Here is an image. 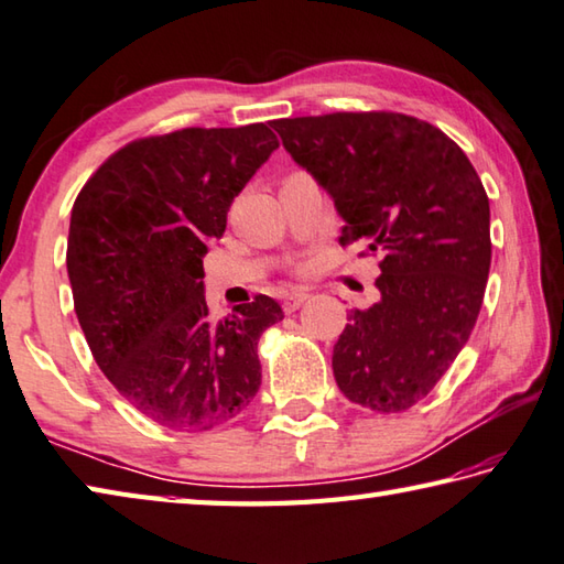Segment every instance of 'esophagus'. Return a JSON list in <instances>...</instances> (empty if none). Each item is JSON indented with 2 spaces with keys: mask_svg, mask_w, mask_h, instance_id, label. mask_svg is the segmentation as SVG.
Wrapping results in <instances>:
<instances>
[{
  "mask_svg": "<svg viewBox=\"0 0 564 564\" xmlns=\"http://www.w3.org/2000/svg\"><path fill=\"white\" fill-rule=\"evenodd\" d=\"M307 297H311L307 293H291V295H285V297H283V311H285V313H295L297 307H301V305L307 301Z\"/></svg>",
  "mask_w": 564,
  "mask_h": 564,
  "instance_id": "34e87169",
  "label": "esophagus"
}]
</instances>
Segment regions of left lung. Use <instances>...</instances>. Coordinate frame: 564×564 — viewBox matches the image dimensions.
<instances>
[{"instance_id": "8db88e82", "label": "left lung", "mask_w": 564, "mask_h": 564, "mask_svg": "<svg viewBox=\"0 0 564 564\" xmlns=\"http://www.w3.org/2000/svg\"><path fill=\"white\" fill-rule=\"evenodd\" d=\"M283 149L333 197L339 245L381 251L379 303L333 351L339 391L401 413L443 379L477 323L491 267L489 197L455 141L395 112L275 119Z\"/></svg>"}]
</instances>
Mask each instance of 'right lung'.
<instances>
[{
	"instance_id": "1",
	"label": "right lung",
	"mask_w": 564,
	"mask_h": 564,
	"mask_svg": "<svg viewBox=\"0 0 564 564\" xmlns=\"http://www.w3.org/2000/svg\"><path fill=\"white\" fill-rule=\"evenodd\" d=\"M275 149L269 124L139 139L73 205L65 263L87 345L115 389L163 427L223 425L259 391L257 345L281 305L257 295L213 319L203 257Z\"/></svg>"
}]
</instances>
